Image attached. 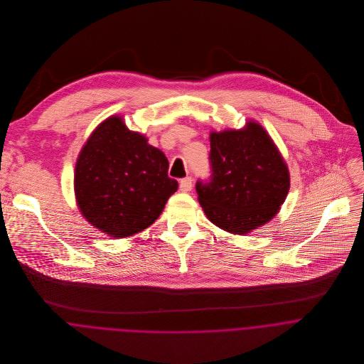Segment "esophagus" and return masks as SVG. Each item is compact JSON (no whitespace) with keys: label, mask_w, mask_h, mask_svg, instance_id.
I'll return each mask as SVG.
<instances>
[{"label":"esophagus","mask_w":364,"mask_h":364,"mask_svg":"<svg viewBox=\"0 0 364 364\" xmlns=\"http://www.w3.org/2000/svg\"><path fill=\"white\" fill-rule=\"evenodd\" d=\"M179 189H181L182 192H191V191H192V178L186 176V178L181 179V182H179Z\"/></svg>","instance_id":"obj_1"}]
</instances>
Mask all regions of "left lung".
Returning <instances> with one entry per match:
<instances>
[{
    "mask_svg": "<svg viewBox=\"0 0 364 364\" xmlns=\"http://www.w3.org/2000/svg\"><path fill=\"white\" fill-rule=\"evenodd\" d=\"M208 181H198L199 203L221 230L244 235L272 220L283 205L290 175L266 130L248 122L241 130L210 134Z\"/></svg>",
    "mask_w": 364,
    "mask_h": 364,
    "instance_id": "left-lung-1",
    "label": "left lung"
}]
</instances>
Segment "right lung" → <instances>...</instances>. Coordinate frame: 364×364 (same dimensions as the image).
Returning a JSON list of instances; mask_svg holds the SVG:
<instances>
[{"label": "right lung", "mask_w": 364, "mask_h": 364, "mask_svg": "<svg viewBox=\"0 0 364 364\" xmlns=\"http://www.w3.org/2000/svg\"><path fill=\"white\" fill-rule=\"evenodd\" d=\"M169 162L123 119L102 122L82 147L74 175L81 214L110 237H132L150 227L178 189Z\"/></svg>", "instance_id": "1"}]
</instances>
